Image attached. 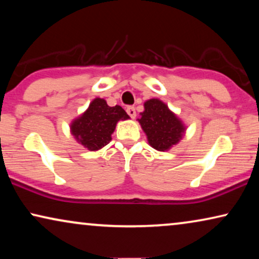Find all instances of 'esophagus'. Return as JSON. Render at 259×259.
<instances>
[{"label":"esophagus","mask_w":259,"mask_h":259,"mask_svg":"<svg viewBox=\"0 0 259 259\" xmlns=\"http://www.w3.org/2000/svg\"><path fill=\"white\" fill-rule=\"evenodd\" d=\"M126 112H127V114H128L131 118L132 119H134L136 118V108L133 107V106H128V107H127V109H126Z\"/></svg>","instance_id":"esophagus-1"}]
</instances>
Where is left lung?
Masks as SVG:
<instances>
[{"label":"left lung","instance_id":"1","mask_svg":"<svg viewBox=\"0 0 259 259\" xmlns=\"http://www.w3.org/2000/svg\"><path fill=\"white\" fill-rule=\"evenodd\" d=\"M144 112L138 119L154 150L165 152L183 139L186 126L160 99L145 101Z\"/></svg>","mask_w":259,"mask_h":259}]
</instances>
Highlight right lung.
<instances>
[{
    "label": "right lung",
    "mask_w": 259,
    "mask_h": 259,
    "mask_svg": "<svg viewBox=\"0 0 259 259\" xmlns=\"http://www.w3.org/2000/svg\"><path fill=\"white\" fill-rule=\"evenodd\" d=\"M130 116L121 106L107 105L105 99L95 98L80 116L70 122V133L90 151H99L112 140V134L120 120Z\"/></svg>",
    "instance_id": "add662e5"
}]
</instances>
